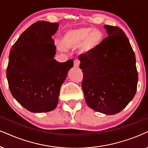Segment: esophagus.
<instances>
[{
  "label": "esophagus",
  "mask_w": 148,
  "mask_h": 148,
  "mask_svg": "<svg viewBox=\"0 0 148 148\" xmlns=\"http://www.w3.org/2000/svg\"><path fill=\"white\" fill-rule=\"evenodd\" d=\"M80 64V61L78 60V59H76V60H74V66L75 67H79Z\"/></svg>",
  "instance_id": "esophagus-1"
}]
</instances>
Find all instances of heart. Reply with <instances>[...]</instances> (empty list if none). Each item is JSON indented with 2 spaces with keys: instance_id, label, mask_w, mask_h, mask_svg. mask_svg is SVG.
<instances>
[{
  "instance_id": "b5f03b06",
  "label": "heart",
  "mask_w": 148,
  "mask_h": 148,
  "mask_svg": "<svg viewBox=\"0 0 148 148\" xmlns=\"http://www.w3.org/2000/svg\"><path fill=\"white\" fill-rule=\"evenodd\" d=\"M103 39L101 30L81 27L69 30L63 34L60 45L64 49H75L79 47L82 53H88L97 48Z\"/></svg>"
}]
</instances>
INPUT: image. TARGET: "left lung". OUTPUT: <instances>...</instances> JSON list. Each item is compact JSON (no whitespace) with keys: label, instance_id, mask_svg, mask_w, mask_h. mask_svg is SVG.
<instances>
[{"label":"left lung","instance_id":"1","mask_svg":"<svg viewBox=\"0 0 148 148\" xmlns=\"http://www.w3.org/2000/svg\"><path fill=\"white\" fill-rule=\"evenodd\" d=\"M108 36L94 50L79 56L86 102L97 112L114 115L125 108L137 91L135 53L123 30L105 25Z\"/></svg>","mask_w":148,"mask_h":148}]
</instances>
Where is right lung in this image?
I'll return each instance as SVG.
<instances>
[{"label": "right lung", "instance_id": "1", "mask_svg": "<svg viewBox=\"0 0 148 148\" xmlns=\"http://www.w3.org/2000/svg\"><path fill=\"white\" fill-rule=\"evenodd\" d=\"M58 26L45 21L34 23L11 49L7 69L9 90L14 99L31 112L56 108L61 86L73 66V59L59 62L53 58L56 47L52 36Z\"/></svg>", "mask_w": 148, "mask_h": 148}]
</instances>
